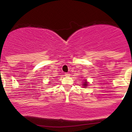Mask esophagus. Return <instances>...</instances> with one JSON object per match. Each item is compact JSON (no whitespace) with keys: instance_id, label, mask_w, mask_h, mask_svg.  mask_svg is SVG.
Listing matches in <instances>:
<instances>
[{"instance_id":"34e87169","label":"esophagus","mask_w":132,"mask_h":132,"mask_svg":"<svg viewBox=\"0 0 132 132\" xmlns=\"http://www.w3.org/2000/svg\"><path fill=\"white\" fill-rule=\"evenodd\" d=\"M64 76H70V75H69V73H65L64 74Z\"/></svg>"}]
</instances>
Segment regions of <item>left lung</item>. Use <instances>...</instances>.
<instances>
[{
  "mask_svg": "<svg viewBox=\"0 0 132 132\" xmlns=\"http://www.w3.org/2000/svg\"><path fill=\"white\" fill-rule=\"evenodd\" d=\"M87 85H88V82H87V81H86V79L84 80V82L82 83V86H83V87H84V88H86L87 87Z\"/></svg>",
  "mask_w": 132,
  "mask_h": 132,
  "instance_id": "8db88e82",
  "label": "left lung"
}]
</instances>
